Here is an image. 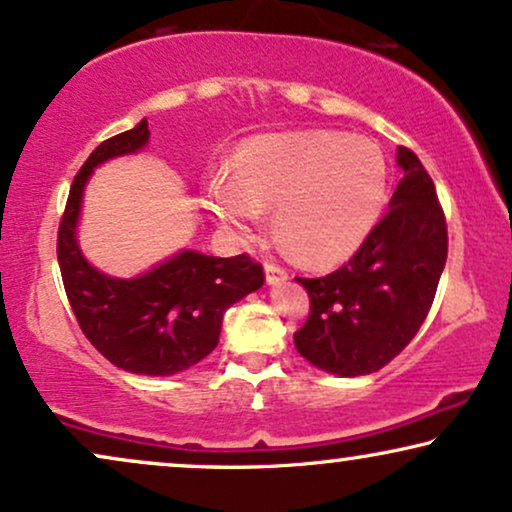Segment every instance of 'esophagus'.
<instances>
[{"mask_svg":"<svg viewBox=\"0 0 512 512\" xmlns=\"http://www.w3.org/2000/svg\"><path fill=\"white\" fill-rule=\"evenodd\" d=\"M287 270L282 268V265H277V263H265V282L268 284H282L284 280H287Z\"/></svg>","mask_w":512,"mask_h":512,"instance_id":"esophagus-1","label":"esophagus"}]
</instances>
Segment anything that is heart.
<instances>
[{"label":"heart","mask_w":512,"mask_h":512,"mask_svg":"<svg viewBox=\"0 0 512 512\" xmlns=\"http://www.w3.org/2000/svg\"><path fill=\"white\" fill-rule=\"evenodd\" d=\"M230 178L209 183V211L235 240L247 242L272 209V223L303 261L353 256L381 214L388 167L369 138L313 129L263 134L232 155Z\"/></svg>","instance_id":"heart-1"}]
</instances>
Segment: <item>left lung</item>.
Wrapping results in <instances>:
<instances>
[{
  "label": "left lung",
  "instance_id": "1",
  "mask_svg": "<svg viewBox=\"0 0 512 512\" xmlns=\"http://www.w3.org/2000/svg\"><path fill=\"white\" fill-rule=\"evenodd\" d=\"M404 178L362 247L331 275L296 277L310 315L294 334L305 360L336 376L374 374L407 348L433 305L447 263V221L433 178L397 148Z\"/></svg>",
  "mask_w": 512,
  "mask_h": 512
}]
</instances>
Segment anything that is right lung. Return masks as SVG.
Returning <instances> with one entry per match:
<instances>
[{
  "label": "right lung",
  "instance_id": "right-lung-1",
  "mask_svg": "<svg viewBox=\"0 0 512 512\" xmlns=\"http://www.w3.org/2000/svg\"><path fill=\"white\" fill-rule=\"evenodd\" d=\"M148 141V122L141 119L91 152L70 185L56 251L72 313L98 353L131 374L171 376L216 348L225 310L261 289L265 277L247 254L218 258L185 249L131 280L86 261L77 244L86 181L98 164L138 152Z\"/></svg>",
  "mask_w": 512,
  "mask_h": 512
}]
</instances>
